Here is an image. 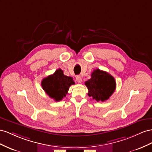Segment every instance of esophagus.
<instances>
[{
    "label": "esophagus",
    "instance_id": "34e87169",
    "mask_svg": "<svg viewBox=\"0 0 152 152\" xmlns=\"http://www.w3.org/2000/svg\"><path fill=\"white\" fill-rule=\"evenodd\" d=\"M76 80L77 81V82H78L79 83H81L82 82V78H81V77L80 76H77L76 77Z\"/></svg>",
    "mask_w": 152,
    "mask_h": 152
}]
</instances>
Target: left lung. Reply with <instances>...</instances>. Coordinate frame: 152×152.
I'll return each instance as SVG.
<instances>
[{
  "label": "left lung",
  "mask_w": 152,
  "mask_h": 152,
  "mask_svg": "<svg viewBox=\"0 0 152 152\" xmlns=\"http://www.w3.org/2000/svg\"><path fill=\"white\" fill-rule=\"evenodd\" d=\"M89 97L104 102L110 98L116 88V81L113 77L106 71L95 69L91 75V78L85 82Z\"/></svg>",
  "instance_id": "1"
}]
</instances>
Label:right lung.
<instances>
[{
	"instance_id": "obj_1",
	"label": "right lung",
	"mask_w": 152,
	"mask_h": 152,
	"mask_svg": "<svg viewBox=\"0 0 152 152\" xmlns=\"http://www.w3.org/2000/svg\"><path fill=\"white\" fill-rule=\"evenodd\" d=\"M75 84L72 77L64 75L62 69H58L54 74L43 79L42 88L49 97L55 101H60L66 96L70 86Z\"/></svg>"
}]
</instances>
